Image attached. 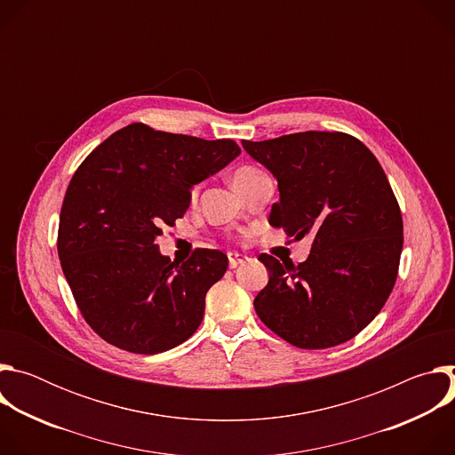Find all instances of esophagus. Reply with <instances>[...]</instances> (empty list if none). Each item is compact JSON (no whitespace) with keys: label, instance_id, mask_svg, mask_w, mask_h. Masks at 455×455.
<instances>
[{"label":"esophagus","instance_id":"esophagus-1","mask_svg":"<svg viewBox=\"0 0 455 455\" xmlns=\"http://www.w3.org/2000/svg\"><path fill=\"white\" fill-rule=\"evenodd\" d=\"M244 261H246V255H243L239 251H228V267L230 268H235Z\"/></svg>","mask_w":455,"mask_h":455}]
</instances>
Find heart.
I'll use <instances>...</instances> for the list:
<instances>
[{
	"mask_svg": "<svg viewBox=\"0 0 455 455\" xmlns=\"http://www.w3.org/2000/svg\"><path fill=\"white\" fill-rule=\"evenodd\" d=\"M261 176H265V172L259 169V167H255V165H241V167H237L234 171L232 181H234V187L237 190H243L244 187H248L251 181H255L257 178H261Z\"/></svg>",
	"mask_w": 455,
	"mask_h": 455,
	"instance_id": "b5f03b06",
	"label": "heart"
}]
</instances>
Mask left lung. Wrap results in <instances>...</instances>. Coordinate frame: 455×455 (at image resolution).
I'll use <instances>...</instances> for the list:
<instances>
[{
  "instance_id": "left-lung-1",
  "label": "left lung",
  "mask_w": 455,
  "mask_h": 455,
  "mask_svg": "<svg viewBox=\"0 0 455 455\" xmlns=\"http://www.w3.org/2000/svg\"><path fill=\"white\" fill-rule=\"evenodd\" d=\"M243 148L277 178L270 225L313 237L297 267L259 255L270 281L253 300L257 316L300 349L351 340L391 295L403 248L402 211L379 162L342 132L243 140Z\"/></svg>"
}]
</instances>
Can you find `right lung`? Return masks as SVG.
<instances>
[{"label": "right lung", "instance_id": "1", "mask_svg": "<svg viewBox=\"0 0 455 455\" xmlns=\"http://www.w3.org/2000/svg\"><path fill=\"white\" fill-rule=\"evenodd\" d=\"M239 153L230 139L204 140L135 122L77 167L60 207L57 253L77 307L102 340L156 355L198 330L205 295L228 259L196 248L176 263L160 255L156 239L187 212L190 187Z\"/></svg>", "mask_w": 455, "mask_h": 455}]
</instances>
